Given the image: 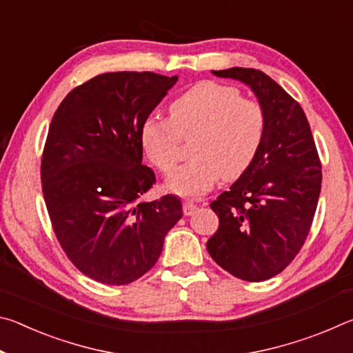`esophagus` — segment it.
<instances>
[{
  "instance_id": "esophagus-1",
  "label": "esophagus",
  "mask_w": 353,
  "mask_h": 353,
  "mask_svg": "<svg viewBox=\"0 0 353 353\" xmlns=\"http://www.w3.org/2000/svg\"><path fill=\"white\" fill-rule=\"evenodd\" d=\"M196 208H198V205H196L194 201H185L183 202V214H185V216H190V214H193L196 212Z\"/></svg>"
}]
</instances>
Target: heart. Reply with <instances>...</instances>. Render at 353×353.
I'll return each instance as SVG.
<instances>
[{"label": "heart", "mask_w": 353, "mask_h": 353, "mask_svg": "<svg viewBox=\"0 0 353 353\" xmlns=\"http://www.w3.org/2000/svg\"><path fill=\"white\" fill-rule=\"evenodd\" d=\"M266 115L255 99L241 98L235 87L199 82L170 105V119L148 118L140 129L143 152L155 168L169 172L180 157V137L196 134L195 159L170 173L166 188L199 196L221 177L236 179L260 151Z\"/></svg>", "instance_id": "obj_1"}]
</instances>
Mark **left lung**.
<instances>
[{"label":"left lung","mask_w":353,"mask_h":353,"mask_svg":"<svg viewBox=\"0 0 353 353\" xmlns=\"http://www.w3.org/2000/svg\"><path fill=\"white\" fill-rule=\"evenodd\" d=\"M250 87L266 115L260 151L240 179L213 201L219 227L207 250L241 280L282 272L307 240L321 193V160L302 107L260 70L212 71Z\"/></svg>","instance_id":"1"}]
</instances>
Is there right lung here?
<instances>
[{
  "label": "right lung",
  "mask_w": 353,
  "mask_h": 353,
  "mask_svg": "<svg viewBox=\"0 0 353 353\" xmlns=\"http://www.w3.org/2000/svg\"><path fill=\"white\" fill-rule=\"evenodd\" d=\"M177 76L104 73L59 105L41 155V190L54 234L70 261L99 283L128 285L162 254L182 204L140 198L155 182L141 165L140 129Z\"/></svg>",
  "instance_id": "add662e5"
}]
</instances>
